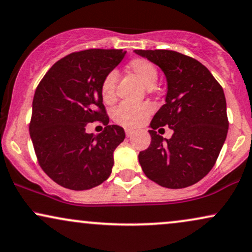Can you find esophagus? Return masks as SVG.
Here are the masks:
<instances>
[{"label": "esophagus", "mask_w": 252, "mask_h": 252, "mask_svg": "<svg viewBox=\"0 0 252 252\" xmlns=\"http://www.w3.org/2000/svg\"><path fill=\"white\" fill-rule=\"evenodd\" d=\"M125 133H126V136H127V138H131V136L133 135V133H134V132H133L132 129H128V128H127V129H125Z\"/></svg>", "instance_id": "esophagus-1"}]
</instances>
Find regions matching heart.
I'll use <instances>...</instances> for the list:
<instances>
[{"label":"heart","instance_id":"obj_1","mask_svg":"<svg viewBox=\"0 0 252 252\" xmlns=\"http://www.w3.org/2000/svg\"><path fill=\"white\" fill-rule=\"evenodd\" d=\"M127 71L134 74L146 88H153L157 83L159 72L157 66L146 58H134L127 64ZM118 73L111 71L104 77L100 84V95L105 104L116 101V86ZM152 113V107L148 104H127L123 102L112 112V119L119 126L126 128H136L145 123Z\"/></svg>","mask_w":252,"mask_h":252}]
</instances>
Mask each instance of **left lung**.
Segmentation results:
<instances>
[{"label": "left lung", "mask_w": 252, "mask_h": 252, "mask_svg": "<svg viewBox=\"0 0 252 252\" xmlns=\"http://www.w3.org/2000/svg\"><path fill=\"white\" fill-rule=\"evenodd\" d=\"M163 71L166 104L151 123L150 147L139 153L145 175L162 187L186 188L203 179L215 164L228 133L222 86L200 62L173 50H134ZM168 126L170 139L155 129Z\"/></svg>", "instance_id": "left-lung-1"}]
</instances>
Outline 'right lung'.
I'll use <instances>...</instances> for the list:
<instances>
[{"label":"right lung","instance_id":"add662e5","mask_svg":"<svg viewBox=\"0 0 252 252\" xmlns=\"http://www.w3.org/2000/svg\"><path fill=\"white\" fill-rule=\"evenodd\" d=\"M125 54L121 49L72 52L56 62L37 86L30 136L40 168L62 187L85 190L110 176L113 152L125 132L108 125L100 84ZM93 121L105 125L97 136L85 131Z\"/></svg>","mask_w":252,"mask_h":252}]
</instances>
